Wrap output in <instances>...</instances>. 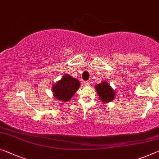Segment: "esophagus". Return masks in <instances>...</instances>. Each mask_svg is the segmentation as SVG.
<instances>
[{"label": "esophagus", "mask_w": 159, "mask_h": 159, "mask_svg": "<svg viewBox=\"0 0 159 159\" xmlns=\"http://www.w3.org/2000/svg\"><path fill=\"white\" fill-rule=\"evenodd\" d=\"M91 84V83H90V82L89 81H86V82H84V85L85 86H89V84Z\"/></svg>", "instance_id": "34e87169"}]
</instances>
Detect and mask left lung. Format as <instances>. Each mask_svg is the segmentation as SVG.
Instances as JSON below:
<instances>
[{
  "label": "left lung",
  "instance_id": "obj_1",
  "mask_svg": "<svg viewBox=\"0 0 159 159\" xmlns=\"http://www.w3.org/2000/svg\"><path fill=\"white\" fill-rule=\"evenodd\" d=\"M96 90L99 96V98L104 103L111 102L115 97V92L109 84L108 82L104 81L95 85Z\"/></svg>",
  "mask_w": 159,
  "mask_h": 159
}]
</instances>
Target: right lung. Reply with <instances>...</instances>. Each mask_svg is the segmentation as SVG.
Masks as SVG:
<instances>
[{"label": "right lung", "mask_w": 159, "mask_h": 159, "mask_svg": "<svg viewBox=\"0 0 159 159\" xmlns=\"http://www.w3.org/2000/svg\"><path fill=\"white\" fill-rule=\"evenodd\" d=\"M80 86L77 79L65 74L52 87V91L56 99L62 102H67L73 97Z\"/></svg>", "instance_id": "obj_1"}]
</instances>
